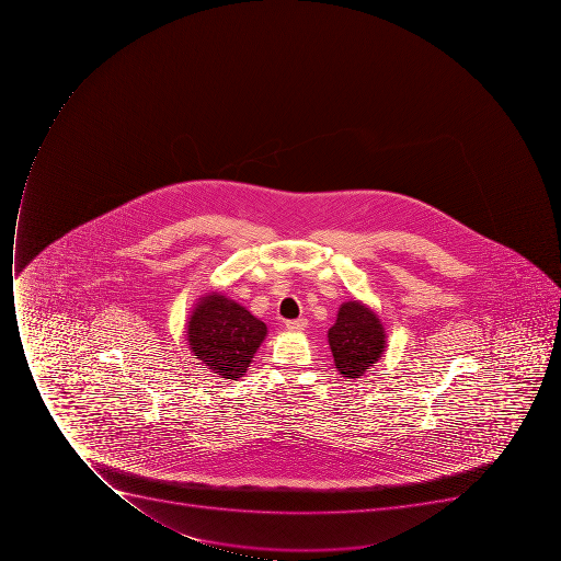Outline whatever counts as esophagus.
<instances>
[{
  "label": "esophagus",
  "instance_id": "34e87169",
  "mask_svg": "<svg viewBox=\"0 0 561 561\" xmlns=\"http://www.w3.org/2000/svg\"><path fill=\"white\" fill-rule=\"evenodd\" d=\"M307 319L300 318V319H293V321L286 322V328L289 331H304L305 328H307Z\"/></svg>",
  "mask_w": 561,
  "mask_h": 561
}]
</instances>
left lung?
Masks as SVG:
<instances>
[{"label": "left lung", "instance_id": "1", "mask_svg": "<svg viewBox=\"0 0 561 561\" xmlns=\"http://www.w3.org/2000/svg\"><path fill=\"white\" fill-rule=\"evenodd\" d=\"M328 342L340 376L359 379L385 354V327L370 307L357 300L345 301L328 331Z\"/></svg>", "mask_w": 561, "mask_h": 561}]
</instances>
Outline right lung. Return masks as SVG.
Listing matches in <instances>:
<instances>
[{
  "mask_svg": "<svg viewBox=\"0 0 561 561\" xmlns=\"http://www.w3.org/2000/svg\"><path fill=\"white\" fill-rule=\"evenodd\" d=\"M266 324L245 307L221 293H208L187 321L191 353L222 379L245 376L252 357L266 336Z\"/></svg>",
  "mask_w": 561,
  "mask_h": 561,
  "instance_id": "right-lung-1",
  "label": "right lung"
}]
</instances>
